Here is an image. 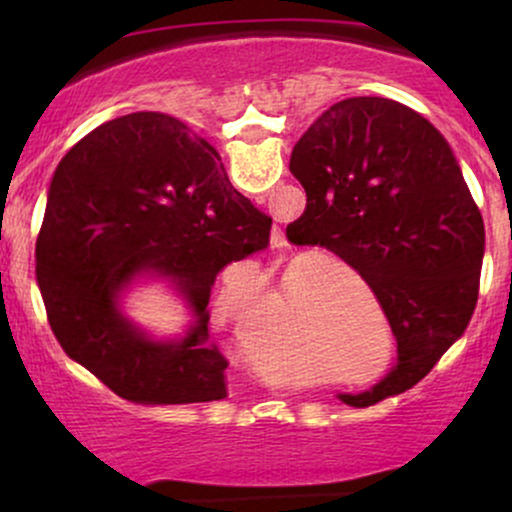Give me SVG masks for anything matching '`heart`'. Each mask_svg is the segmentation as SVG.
<instances>
[{
    "label": "heart",
    "mask_w": 512,
    "mask_h": 512,
    "mask_svg": "<svg viewBox=\"0 0 512 512\" xmlns=\"http://www.w3.org/2000/svg\"><path fill=\"white\" fill-rule=\"evenodd\" d=\"M240 272H243V284L250 286V289H260L264 284L262 272L252 264L243 267ZM334 272H337V267H313L291 281L289 293H286V310H291L293 304L297 308L291 313L289 325H286L289 332L286 334H289L291 344L308 351H320L330 363L344 366V363L358 361L363 354H370V349H373L375 330L370 313L378 317L383 330H387V317L385 310L380 308L378 296L366 281H361L344 267V272H349L358 289H361L370 313L346 286L339 284L337 279H327ZM243 284L228 281L214 301V317L223 325L236 322L238 339H245L243 320H238L240 303H243L240 286ZM252 351L257 354V349Z\"/></svg>",
    "instance_id": "b5f03b06"
}]
</instances>
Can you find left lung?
Wrapping results in <instances>:
<instances>
[{
	"instance_id": "1",
	"label": "left lung",
	"mask_w": 512,
	"mask_h": 512,
	"mask_svg": "<svg viewBox=\"0 0 512 512\" xmlns=\"http://www.w3.org/2000/svg\"><path fill=\"white\" fill-rule=\"evenodd\" d=\"M308 204L286 228L366 279L397 339V366L373 390L339 395L370 407L414 387L467 330L479 298L484 219L450 144L426 117L378 96L327 108L291 151Z\"/></svg>"
}]
</instances>
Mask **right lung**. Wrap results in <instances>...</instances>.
<instances>
[{
	"mask_svg": "<svg viewBox=\"0 0 512 512\" xmlns=\"http://www.w3.org/2000/svg\"><path fill=\"white\" fill-rule=\"evenodd\" d=\"M272 219L228 180L185 122L132 113L74 144L50 180L35 245L48 322L72 361L137 404L226 397L228 361L209 339V296L226 264L269 245ZM168 275L198 320L180 343H154L116 296L134 275Z\"/></svg>",
	"mask_w": 512,
	"mask_h": 512,
	"instance_id": "add662e5",
	"label": "right lung"
}]
</instances>
